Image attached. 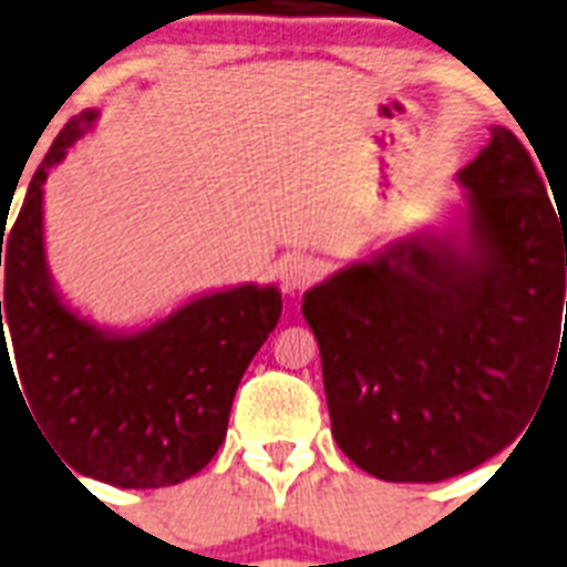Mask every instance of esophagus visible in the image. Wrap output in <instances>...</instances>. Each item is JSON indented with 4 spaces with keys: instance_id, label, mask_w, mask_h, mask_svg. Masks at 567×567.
<instances>
[{
    "instance_id": "esophagus-1",
    "label": "esophagus",
    "mask_w": 567,
    "mask_h": 567,
    "mask_svg": "<svg viewBox=\"0 0 567 567\" xmlns=\"http://www.w3.org/2000/svg\"><path fill=\"white\" fill-rule=\"evenodd\" d=\"M313 276H317V268H313V261L308 256H285L279 261V282L288 293L299 291V288H306V285L313 282Z\"/></svg>"
}]
</instances>
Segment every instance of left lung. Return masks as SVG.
Returning <instances> with one entry per match:
<instances>
[{"instance_id": "1", "label": "left lung", "mask_w": 567, "mask_h": 567, "mask_svg": "<svg viewBox=\"0 0 567 567\" xmlns=\"http://www.w3.org/2000/svg\"><path fill=\"white\" fill-rule=\"evenodd\" d=\"M458 184L453 230L394 241L302 299L337 446L383 482L484 464L567 369V227L534 161L493 126Z\"/></svg>"}]
</instances>
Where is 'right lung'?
I'll return each instance as SVG.
<instances>
[{
    "mask_svg": "<svg viewBox=\"0 0 567 567\" xmlns=\"http://www.w3.org/2000/svg\"><path fill=\"white\" fill-rule=\"evenodd\" d=\"M94 123V109L65 123L0 239V383L8 372L51 453L80 475L123 489L169 487L218 453L241 374L279 322L282 293L254 282L202 293L141 331H109L65 306L45 259L42 184Z\"/></svg>",
    "mask_w": 567,
    "mask_h": 567,
    "instance_id": "1",
    "label": "right lung"
}]
</instances>
